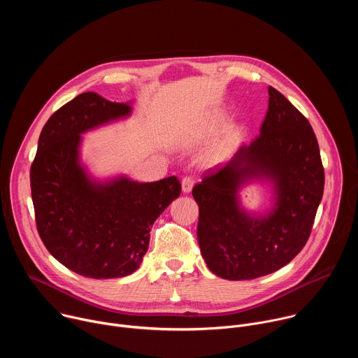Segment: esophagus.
<instances>
[{"label":"esophagus","instance_id":"esophagus-1","mask_svg":"<svg viewBox=\"0 0 358 358\" xmlns=\"http://www.w3.org/2000/svg\"><path fill=\"white\" fill-rule=\"evenodd\" d=\"M194 177H191V176H185L182 180H181V187H182V191L185 192V194H188L191 189H192V187H194Z\"/></svg>","mask_w":358,"mask_h":358}]
</instances>
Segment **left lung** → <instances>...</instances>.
Segmentation results:
<instances>
[{
  "mask_svg": "<svg viewBox=\"0 0 358 358\" xmlns=\"http://www.w3.org/2000/svg\"><path fill=\"white\" fill-rule=\"evenodd\" d=\"M261 134L224 167L207 170L192 188L199 207L196 238L213 273L249 280L287 265L308 242L324 189V169L316 134L290 101L269 86ZM248 176H268L277 188L269 216L253 219L236 201Z\"/></svg>",
  "mask_w": 358,
  "mask_h": 358,
  "instance_id": "obj_1",
  "label": "left lung"
}]
</instances>
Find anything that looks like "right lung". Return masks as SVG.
Wrapping results in <instances>:
<instances>
[{"label": "right lung", "instance_id": "add662e5", "mask_svg": "<svg viewBox=\"0 0 358 358\" xmlns=\"http://www.w3.org/2000/svg\"><path fill=\"white\" fill-rule=\"evenodd\" d=\"M130 110L94 92L80 93L43 126L29 171L43 245L64 266L92 279L133 273L148 249L152 224L181 192L177 177L94 184L79 166L80 133Z\"/></svg>", "mask_w": 358, "mask_h": 358}]
</instances>
